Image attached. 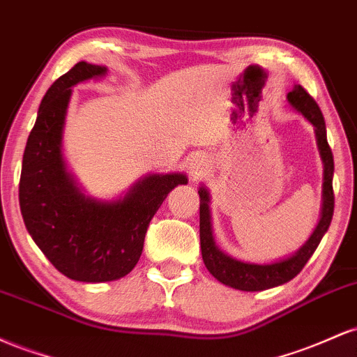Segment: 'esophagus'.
<instances>
[{"label": "esophagus", "mask_w": 357, "mask_h": 357, "mask_svg": "<svg viewBox=\"0 0 357 357\" xmlns=\"http://www.w3.org/2000/svg\"><path fill=\"white\" fill-rule=\"evenodd\" d=\"M203 171H206V162L204 161H198L195 166H192V174H195V178L202 176Z\"/></svg>", "instance_id": "esophagus-1"}]
</instances>
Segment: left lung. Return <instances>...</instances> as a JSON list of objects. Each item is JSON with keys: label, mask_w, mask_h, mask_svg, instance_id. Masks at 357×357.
<instances>
[{"label": "left lung", "mask_w": 357, "mask_h": 357, "mask_svg": "<svg viewBox=\"0 0 357 357\" xmlns=\"http://www.w3.org/2000/svg\"><path fill=\"white\" fill-rule=\"evenodd\" d=\"M289 102L296 107L298 112L304 116L307 121L315 127V136H317V144L321 149V155L324 161V206L322 218L319 221L317 228L312 233L309 241L302 247L294 257L285 258L282 261L268 265H255L243 264V261L235 260V258L225 255L215 245L211 233L210 221V208L208 202L210 196L208 191L202 188L199 190V241H202V255L206 268L215 278H218L221 284L230 285L233 289L245 290V292H257V290L272 289V287L282 285L285 282L292 280L294 277L302 272L309 258L312 257L315 248L321 243L324 233L329 228L331 220L334 215V190H333V173H334V158L331 151L329 142H327L326 122L319 109L317 102L312 99L302 85H296L292 92H289Z\"/></svg>", "instance_id": "obj_1"}]
</instances>
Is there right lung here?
<instances>
[{"instance_id": "1", "label": "right lung", "mask_w": 357, "mask_h": 357, "mask_svg": "<svg viewBox=\"0 0 357 357\" xmlns=\"http://www.w3.org/2000/svg\"><path fill=\"white\" fill-rule=\"evenodd\" d=\"M104 73V67L79 61L53 82L28 136L20 176V208L28 233L53 267L79 282L127 275L167 192L188 181L178 173L147 176L116 203L93 202L79 191L61 159L65 109L72 85Z\"/></svg>"}]
</instances>
